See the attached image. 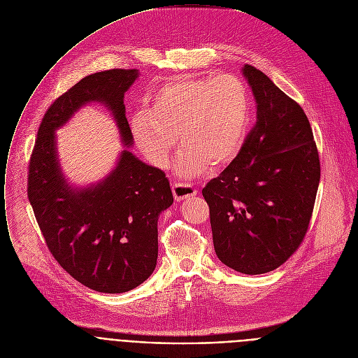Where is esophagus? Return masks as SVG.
Segmentation results:
<instances>
[{
	"mask_svg": "<svg viewBox=\"0 0 358 358\" xmlns=\"http://www.w3.org/2000/svg\"><path fill=\"white\" fill-rule=\"evenodd\" d=\"M172 192H173V196H175V200L178 201H182V200H186L189 197H193L197 194V189L193 187L192 185L189 183H175L172 186Z\"/></svg>",
	"mask_w": 358,
	"mask_h": 358,
	"instance_id": "34e87169",
	"label": "esophagus"
}]
</instances>
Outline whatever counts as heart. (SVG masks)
Returning a JSON list of instances; mask_svg holds the SVG:
<instances>
[{
	"instance_id": "1",
	"label": "heart",
	"mask_w": 358,
	"mask_h": 358,
	"mask_svg": "<svg viewBox=\"0 0 358 358\" xmlns=\"http://www.w3.org/2000/svg\"><path fill=\"white\" fill-rule=\"evenodd\" d=\"M150 110L131 118L139 151L157 168L166 169L178 145H185L175 169L194 178L208 164L220 168L240 152L250 128L251 99L247 85L234 75L176 78L154 92Z\"/></svg>"
}]
</instances>
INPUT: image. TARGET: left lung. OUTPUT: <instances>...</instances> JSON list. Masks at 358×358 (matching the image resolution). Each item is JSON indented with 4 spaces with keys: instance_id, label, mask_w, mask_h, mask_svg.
Masks as SVG:
<instances>
[{
    "instance_id": "left-lung-1",
    "label": "left lung",
    "mask_w": 358,
    "mask_h": 358,
    "mask_svg": "<svg viewBox=\"0 0 358 358\" xmlns=\"http://www.w3.org/2000/svg\"><path fill=\"white\" fill-rule=\"evenodd\" d=\"M243 75L257 121L234 161L201 190L219 259L245 275L276 269L302 244L315 207L320 161L302 107L251 64Z\"/></svg>"
}]
</instances>
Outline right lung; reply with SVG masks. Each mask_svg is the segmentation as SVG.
<instances>
[{
  "instance_id": "obj_1",
  "label": "right lung",
  "mask_w": 358,
  "mask_h": 358,
  "mask_svg": "<svg viewBox=\"0 0 358 358\" xmlns=\"http://www.w3.org/2000/svg\"><path fill=\"white\" fill-rule=\"evenodd\" d=\"M135 69H111L83 78L45 113L28 166V199L45 243L59 265L85 287L128 292L151 276L158 258V217L173 203L169 180L122 151L100 183L73 189L59 166L55 131L82 106L99 101L114 115L124 145H132L124 93Z\"/></svg>"
}]
</instances>
